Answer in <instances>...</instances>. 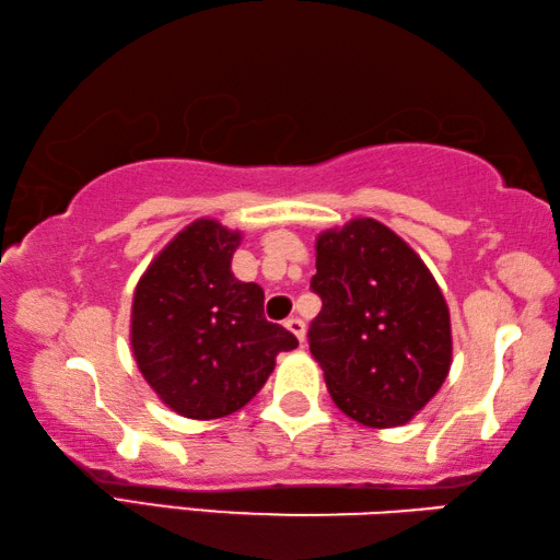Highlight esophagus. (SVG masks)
I'll list each match as a JSON object with an SVG mask.
<instances>
[{
    "label": "esophagus",
    "instance_id": "obj_1",
    "mask_svg": "<svg viewBox=\"0 0 560 560\" xmlns=\"http://www.w3.org/2000/svg\"><path fill=\"white\" fill-rule=\"evenodd\" d=\"M285 327L292 331V335H295L298 337V341H300V345H302V341H305V322H302L300 317H290L288 322H285Z\"/></svg>",
    "mask_w": 560,
    "mask_h": 560
}]
</instances>
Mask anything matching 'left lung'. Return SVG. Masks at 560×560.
Instances as JSON below:
<instances>
[{
  "label": "left lung",
  "mask_w": 560,
  "mask_h": 560,
  "mask_svg": "<svg viewBox=\"0 0 560 560\" xmlns=\"http://www.w3.org/2000/svg\"><path fill=\"white\" fill-rule=\"evenodd\" d=\"M310 351L341 413L369 428L408 423L453 364L450 310L420 255L374 219L319 233Z\"/></svg>",
  "instance_id": "left-lung-1"
}]
</instances>
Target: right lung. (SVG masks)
<instances>
[{
  "instance_id": "right-lung-1",
  "label": "right lung",
  "mask_w": 560,
  "mask_h": 560,
  "mask_svg": "<svg viewBox=\"0 0 560 560\" xmlns=\"http://www.w3.org/2000/svg\"><path fill=\"white\" fill-rule=\"evenodd\" d=\"M241 231L213 219L186 225L137 282L130 341L137 366L174 413L213 420L241 410L298 347L262 315L265 292L231 272Z\"/></svg>"
}]
</instances>
